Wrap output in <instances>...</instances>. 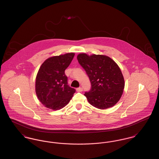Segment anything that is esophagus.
<instances>
[{
	"label": "esophagus",
	"mask_w": 159,
	"mask_h": 159,
	"mask_svg": "<svg viewBox=\"0 0 159 159\" xmlns=\"http://www.w3.org/2000/svg\"><path fill=\"white\" fill-rule=\"evenodd\" d=\"M76 91H77V92H80L83 91V89L82 88H79L76 89Z\"/></svg>",
	"instance_id": "1"
}]
</instances>
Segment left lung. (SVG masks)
Segmentation results:
<instances>
[{"instance_id": "8db88e82", "label": "left lung", "mask_w": 159, "mask_h": 159, "mask_svg": "<svg viewBox=\"0 0 159 159\" xmlns=\"http://www.w3.org/2000/svg\"><path fill=\"white\" fill-rule=\"evenodd\" d=\"M77 58L91 81V91L84 94L89 104L101 110L115 106L125 88L124 77L117 63L104 55L79 53Z\"/></svg>"}]
</instances>
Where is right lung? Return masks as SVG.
<instances>
[{"label": "right lung", "instance_id": "obj_1", "mask_svg": "<svg viewBox=\"0 0 159 159\" xmlns=\"http://www.w3.org/2000/svg\"><path fill=\"white\" fill-rule=\"evenodd\" d=\"M75 53L70 52L46 59L39 69L35 91L39 100L46 108L58 110L67 106L76 89L67 84L65 70Z\"/></svg>", "mask_w": 159, "mask_h": 159}]
</instances>
